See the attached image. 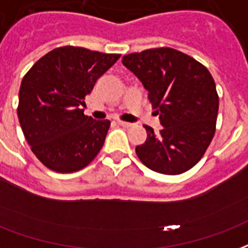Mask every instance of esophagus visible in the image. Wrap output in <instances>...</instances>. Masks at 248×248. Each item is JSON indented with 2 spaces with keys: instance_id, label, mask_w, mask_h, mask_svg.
Here are the masks:
<instances>
[{
  "instance_id": "obj_1",
  "label": "esophagus",
  "mask_w": 248,
  "mask_h": 248,
  "mask_svg": "<svg viewBox=\"0 0 248 248\" xmlns=\"http://www.w3.org/2000/svg\"><path fill=\"white\" fill-rule=\"evenodd\" d=\"M119 126H122V127H131L133 124H130V122H124V121H118Z\"/></svg>"
}]
</instances>
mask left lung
I'll return each mask as SVG.
<instances>
[{
  "instance_id": "left-lung-1",
  "label": "left lung",
  "mask_w": 248,
  "mask_h": 248,
  "mask_svg": "<svg viewBox=\"0 0 248 248\" xmlns=\"http://www.w3.org/2000/svg\"><path fill=\"white\" fill-rule=\"evenodd\" d=\"M122 63L142 81L163 129L146 126L139 160L164 175H180L196 166L212 142L217 124L216 82L208 68L170 47L124 55Z\"/></svg>"
}]
</instances>
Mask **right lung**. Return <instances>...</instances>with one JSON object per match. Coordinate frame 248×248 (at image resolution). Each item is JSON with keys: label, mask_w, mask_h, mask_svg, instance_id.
Instances as JSON below:
<instances>
[{"label": "right lung", "mask_w": 248, "mask_h": 248, "mask_svg": "<svg viewBox=\"0 0 248 248\" xmlns=\"http://www.w3.org/2000/svg\"><path fill=\"white\" fill-rule=\"evenodd\" d=\"M119 56L65 46L49 51L25 75L18 119L31 151L47 168L76 172L100 152L110 121L88 117L81 106Z\"/></svg>", "instance_id": "obj_1"}]
</instances>
